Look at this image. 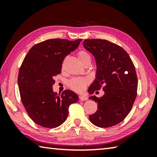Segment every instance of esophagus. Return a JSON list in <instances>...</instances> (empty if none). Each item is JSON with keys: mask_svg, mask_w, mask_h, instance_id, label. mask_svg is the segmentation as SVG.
I'll use <instances>...</instances> for the list:
<instances>
[{"mask_svg": "<svg viewBox=\"0 0 157 157\" xmlns=\"http://www.w3.org/2000/svg\"><path fill=\"white\" fill-rule=\"evenodd\" d=\"M79 99L82 101H85L88 100V98H87L86 95H80V96H79Z\"/></svg>", "mask_w": 157, "mask_h": 157, "instance_id": "1", "label": "esophagus"}]
</instances>
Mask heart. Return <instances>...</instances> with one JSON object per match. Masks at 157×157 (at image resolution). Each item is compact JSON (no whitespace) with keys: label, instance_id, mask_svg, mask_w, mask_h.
<instances>
[{"label":"heart","instance_id":"heart-1","mask_svg":"<svg viewBox=\"0 0 157 157\" xmlns=\"http://www.w3.org/2000/svg\"><path fill=\"white\" fill-rule=\"evenodd\" d=\"M78 57L80 62L83 63L87 59H91V56L88 52L84 51V50H81L78 53ZM88 80L86 78H75L71 79L68 82V86L70 88L73 90L78 92H80L83 91L85 87H86Z\"/></svg>","mask_w":157,"mask_h":157}]
</instances>
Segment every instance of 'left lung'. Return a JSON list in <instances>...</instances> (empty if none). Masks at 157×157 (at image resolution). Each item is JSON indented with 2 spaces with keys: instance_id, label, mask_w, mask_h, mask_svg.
<instances>
[{
  "instance_id": "left-lung-1",
  "label": "left lung",
  "mask_w": 157,
  "mask_h": 157,
  "mask_svg": "<svg viewBox=\"0 0 157 157\" xmlns=\"http://www.w3.org/2000/svg\"><path fill=\"white\" fill-rule=\"evenodd\" d=\"M84 48L94 55L95 79L88 89L92 94L102 87L105 94L89 99L98 103L97 111L89 116L95 126L109 127L123 121L136 99L138 79L134 63L123 48L104 39H86Z\"/></svg>"
}]
</instances>
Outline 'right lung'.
I'll return each instance as SVG.
<instances>
[{"label":"right lung","instance_id":"1","mask_svg":"<svg viewBox=\"0 0 157 157\" xmlns=\"http://www.w3.org/2000/svg\"><path fill=\"white\" fill-rule=\"evenodd\" d=\"M82 39H52L31 48L18 75L21 99L30 118L39 125L55 128L68 115L70 105L78 101L75 92L53 91L54 77L61 73L63 59L78 47Z\"/></svg>","mask_w":157,"mask_h":157}]
</instances>
